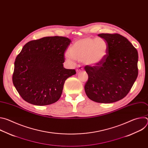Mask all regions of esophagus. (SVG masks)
I'll list each match as a JSON object with an SVG mask.
<instances>
[{"label":"esophagus","instance_id":"esophagus-1","mask_svg":"<svg viewBox=\"0 0 148 148\" xmlns=\"http://www.w3.org/2000/svg\"><path fill=\"white\" fill-rule=\"evenodd\" d=\"M83 68L82 67H81V66H78L77 68V70H76V71H77V73H79V72H80V71H83Z\"/></svg>","mask_w":148,"mask_h":148}]
</instances>
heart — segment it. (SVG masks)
<instances>
[{
  "label": "heart",
  "instance_id": "obj_1",
  "mask_svg": "<svg viewBox=\"0 0 148 148\" xmlns=\"http://www.w3.org/2000/svg\"><path fill=\"white\" fill-rule=\"evenodd\" d=\"M108 44L102 37H90L77 40L69 50L66 58L69 60L84 61L90 66H96L106 57Z\"/></svg>",
  "mask_w": 148,
  "mask_h": 148
}]
</instances>
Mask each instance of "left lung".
<instances>
[{
	"label": "left lung",
	"mask_w": 148,
	"mask_h": 148,
	"mask_svg": "<svg viewBox=\"0 0 148 148\" xmlns=\"http://www.w3.org/2000/svg\"><path fill=\"white\" fill-rule=\"evenodd\" d=\"M108 49L99 64L84 67L88 79L84 89L87 97L99 103H112L128 94L138 75V53L131 42L119 34L101 33Z\"/></svg>",
	"instance_id": "8db88e82"
}]
</instances>
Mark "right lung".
Wrapping results in <instances>:
<instances>
[{
    "label": "right lung",
    "instance_id": "add662e5",
    "mask_svg": "<svg viewBox=\"0 0 148 148\" xmlns=\"http://www.w3.org/2000/svg\"><path fill=\"white\" fill-rule=\"evenodd\" d=\"M71 42L65 37H45L23 46L15 60L12 81L25 101L43 106L60 99L65 81L76 74L63 67Z\"/></svg>",
    "mask_w": 148,
    "mask_h": 148
}]
</instances>
